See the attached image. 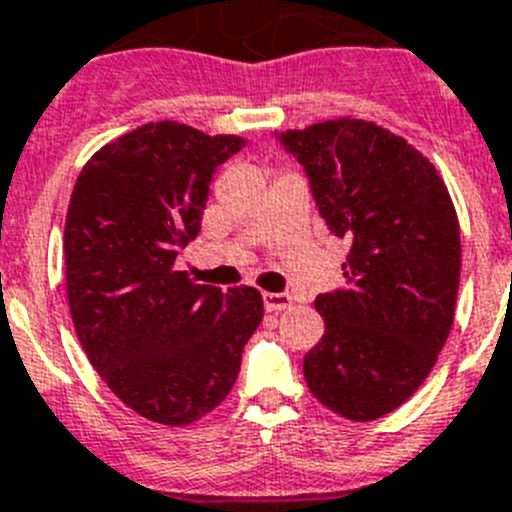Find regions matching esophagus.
<instances>
[{"mask_svg": "<svg viewBox=\"0 0 512 512\" xmlns=\"http://www.w3.org/2000/svg\"><path fill=\"white\" fill-rule=\"evenodd\" d=\"M291 304H294V301H291L289 294H264L266 311H274V314H279V311H286Z\"/></svg>", "mask_w": 512, "mask_h": 512, "instance_id": "1", "label": "esophagus"}]
</instances>
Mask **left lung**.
<instances>
[{
	"instance_id": "obj_1",
	"label": "left lung",
	"mask_w": 512,
	"mask_h": 512,
	"mask_svg": "<svg viewBox=\"0 0 512 512\" xmlns=\"http://www.w3.org/2000/svg\"><path fill=\"white\" fill-rule=\"evenodd\" d=\"M304 165L329 231L349 241L347 286L316 296L326 332L304 357L321 405L354 422L420 389L450 337L460 223L435 165L382 125L337 118L276 133Z\"/></svg>"
}]
</instances>
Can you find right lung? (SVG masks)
<instances>
[{"instance_id":"right-lung-1","label":"right lung","mask_w":512,"mask_h":512,"mask_svg":"<svg viewBox=\"0 0 512 512\" xmlns=\"http://www.w3.org/2000/svg\"><path fill=\"white\" fill-rule=\"evenodd\" d=\"M243 145L175 120L140 125L102 145L72 188L62 246L77 339L115 397L158 425L216 410L264 319L251 286L223 294L175 271L213 173Z\"/></svg>"}]
</instances>
